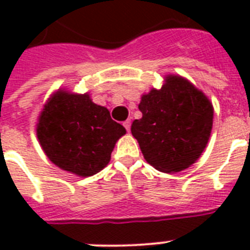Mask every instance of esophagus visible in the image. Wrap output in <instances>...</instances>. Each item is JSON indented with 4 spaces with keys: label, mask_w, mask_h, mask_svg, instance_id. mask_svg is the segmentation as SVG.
Wrapping results in <instances>:
<instances>
[{
    "label": "esophagus",
    "mask_w": 250,
    "mask_h": 250,
    "mask_svg": "<svg viewBox=\"0 0 250 250\" xmlns=\"http://www.w3.org/2000/svg\"><path fill=\"white\" fill-rule=\"evenodd\" d=\"M123 125H125L127 131H129V128H131V121H129V119H127L125 122H123Z\"/></svg>",
    "instance_id": "1"
}]
</instances>
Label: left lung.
<instances>
[{
	"instance_id": "1",
	"label": "left lung",
	"mask_w": 250,
	"mask_h": 250,
	"mask_svg": "<svg viewBox=\"0 0 250 250\" xmlns=\"http://www.w3.org/2000/svg\"><path fill=\"white\" fill-rule=\"evenodd\" d=\"M139 110L143 117L133 121L131 132L150 166L171 174L200 158L211 133L214 109L193 84L167 75L161 89L143 94Z\"/></svg>"
}]
</instances>
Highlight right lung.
Masks as SVG:
<instances>
[{"label":"right lung","mask_w":250,"mask_h":250,"mask_svg":"<svg viewBox=\"0 0 250 250\" xmlns=\"http://www.w3.org/2000/svg\"><path fill=\"white\" fill-rule=\"evenodd\" d=\"M36 133L53 164L78 176H92L109 164L115 143L125 133L109 110L89 94L58 89L39 115Z\"/></svg>","instance_id":"add662e5"}]
</instances>
